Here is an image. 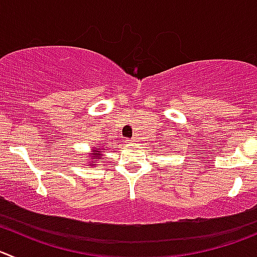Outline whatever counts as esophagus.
<instances>
[{
  "label": "esophagus",
  "mask_w": 257,
  "mask_h": 257,
  "mask_svg": "<svg viewBox=\"0 0 257 257\" xmlns=\"http://www.w3.org/2000/svg\"><path fill=\"white\" fill-rule=\"evenodd\" d=\"M129 141H131V143H136L137 142L136 138H131V140H129Z\"/></svg>",
  "instance_id": "obj_1"
}]
</instances>
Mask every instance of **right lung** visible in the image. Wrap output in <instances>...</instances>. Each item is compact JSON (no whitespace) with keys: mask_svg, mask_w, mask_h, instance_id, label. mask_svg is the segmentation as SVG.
Listing matches in <instances>:
<instances>
[{"mask_svg":"<svg viewBox=\"0 0 257 257\" xmlns=\"http://www.w3.org/2000/svg\"><path fill=\"white\" fill-rule=\"evenodd\" d=\"M102 151L101 148H99V150H93V156H92V160H90V162H88V166H95L96 164H97V161H104V157H102Z\"/></svg>","mask_w":257,"mask_h":257,"instance_id":"obj_1","label":"right lung"}]
</instances>
